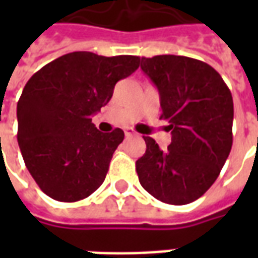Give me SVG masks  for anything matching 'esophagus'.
Here are the masks:
<instances>
[{"mask_svg":"<svg viewBox=\"0 0 258 258\" xmlns=\"http://www.w3.org/2000/svg\"><path fill=\"white\" fill-rule=\"evenodd\" d=\"M124 134H125V137H130V135H133L134 133H133V130L125 128V130H124Z\"/></svg>","mask_w":258,"mask_h":258,"instance_id":"1","label":"esophagus"}]
</instances>
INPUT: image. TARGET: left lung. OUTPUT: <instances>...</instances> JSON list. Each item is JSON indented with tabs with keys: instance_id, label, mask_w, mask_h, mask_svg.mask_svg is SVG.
Here are the masks:
<instances>
[{
	"instance_id": "left-lung-1",
	"label": "left lung",
	"mask_w": 258,
	"mask_h": 258,
	"mask_svg": "<svg viewBox=\"0 0 258 258\" xmlns=\"http://www.w3.org/2000/svg\"><path fill=\"white\" fill-rule=\"evenodd\" d=\"M141 69L156 85L171 144L162 151L144 137L145 155L135 163L144 189L168 205L199 199L218 177L232 148L233 101L210 64L177 55L141 58Z\"/></svg>"
}]
</instances>
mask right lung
<instances>
[{"label":"right lung","mask_w":258,"mask_h":258,"mask_svg":"<svg viewBox=\"0 0 258 258\" xmlns=\"http://www.w3.org/2000/svg\"><path fill=\"white\" fill-rule=\"evenodd\" d=\"M138 66L133 55L80 51L49 62L27 81L18 102V142L29 173L49 198L77 202L105 181L124 133H101L91 116Z\"/></svg>","instance_id":"right-lung-1"}]
</instances>
